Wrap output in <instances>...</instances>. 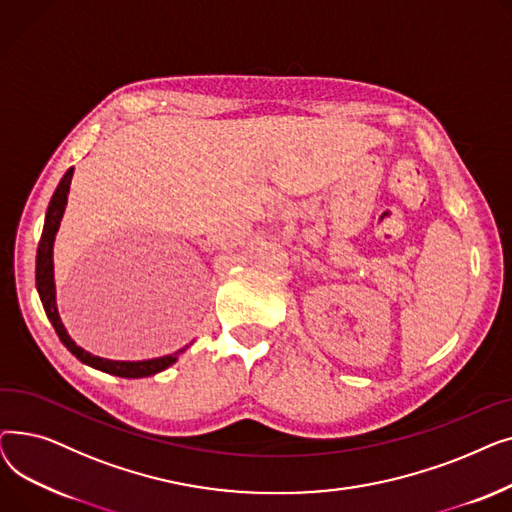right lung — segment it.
<instances>
[{
	"mask_svg": "<svg viewBox=\"0 0 512 512\" xmlns=\"http://www.w3.org/2000/svg\"><path fill=\"white\" fill-rule=\"evenodd\" d=\"M74 168H70L64 178L60 180L56 193H53L47 213H45V224H43V234L37 247V267H35V280H37V292L39 299L43 303L45 315L51 321L53 330L60 336L62 344L68 348V351L80 361L89 367H95L99 371L118 375V378H128V380H137V378H147V375H155L159 371L168 369L178 361V355L184 353L186 348H180L174 355L166 357H157V359H145V361H112V359H103L95 357L85 348H80L66 332L60 313H58V303H56V282H53V242H56V234L60 230L62 215L68 203V193H70V182H72Z\"/></svg>",
	"mask_w": 512,
	"mask_h": 512,
	"instance_id": "right-lung-1",
	"label": "right lung"
}]
</instances>
